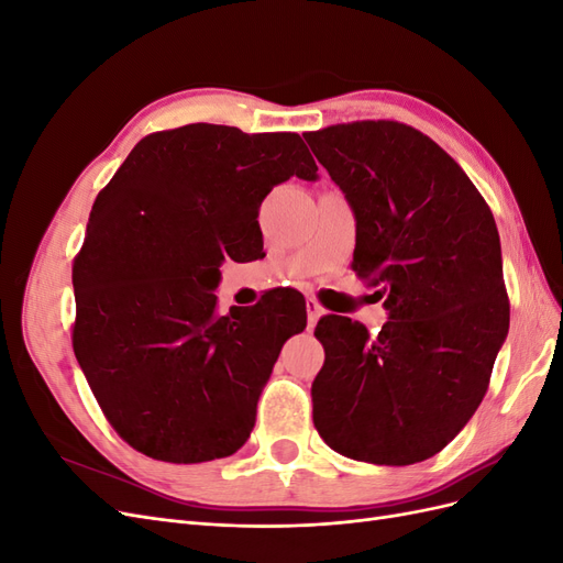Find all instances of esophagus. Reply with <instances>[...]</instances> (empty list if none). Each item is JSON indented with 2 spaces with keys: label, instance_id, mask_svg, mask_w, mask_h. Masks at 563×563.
I'll use <instances>...</instances> for the list:
<instances>
[{
  "label": "esophagus",
  "instance_id": "1",
  "mask_svg": "<svg viewBox=\"0 0 563 563\" xmlns=\"http://www.w3.org/2000/svg\"><path fill=\"white\" fill-rule=\"evenodd\" d=\"M305 305H308V323H310V329H312L314 323L319 321V317L323 314V308L319 305V300H314V298H308V302H305Z\"/></svg>",
  "mask_w": 563,
  "mask_h": 563
}]
</instances>
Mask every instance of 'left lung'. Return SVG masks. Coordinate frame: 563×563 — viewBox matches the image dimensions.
<instances>
[{
  "label": "left lung",
  "instance_id": "left-lung-1",
  "mask_svg": "<svg viewBox=\"0 0 563 563\" xmlns=\"http://www.w3.org/2000/svg\"><path fill=\"white\" fill-rule=\"evenodd\" d=\"M356 218L352 269L380 286L378 335L329 314L314 335V428L373 465L444 449L479 408L509 329L500 236L488 203L430 135L391 119L302 133Z\"/></svg>",
  "mask_w": 563,
  "mask_h": 563
}]
</instances>
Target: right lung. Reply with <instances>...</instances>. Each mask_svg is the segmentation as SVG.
<instances>
[{
	"instance_id": "add662e5",
	"label": "right lung",
	"mask_w": 563,
	"mask_h": 563,
	"mask_svg": "<svg viewBox=\"0 0 563 563\" xmlns=\"http://www.w3.org/2000/svg\"><path fill=\"white\" fill-rule=\"evenodd\" d=\"M291 176L317 178L298 133L187 124L145 135L98 192L73 267V347L135 451L190 465L249 439L282 345L308 323L305 298L275 291L220 317L213 288Z\"/></svg>"
}]
</instances>
